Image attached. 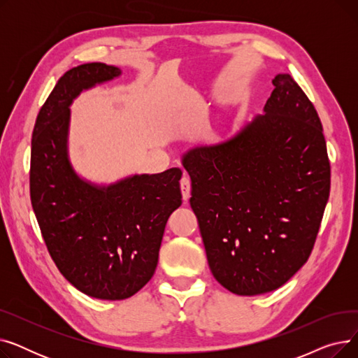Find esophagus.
<instances>
[{"mask_svg": "<svg viewBox=\"0 0 358 358\" xmlns=\"http://www.w3.org/2000/svg\"><path fill=\"white\" fill-rule=\"evenodd\" d=\"M180 189H181V193H182V199L184 200H189L190 199V190H192V182H190V178L189 177H182L181 181H180Z\"/></svg>", "mask_w": 358, "mask_h": 358, "instance_id": "esophagus-1", "label": "esophagus"}]
</instances>
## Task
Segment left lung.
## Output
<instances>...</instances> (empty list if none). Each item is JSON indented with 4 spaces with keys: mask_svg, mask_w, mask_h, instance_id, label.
<instances>
[{
    "mask_svg": "<svg viewBox=\"0 0 358 358\" xmlns=\"http://www.w3.org/2000/svg\"><path fill=\"white\" fill-rule=\"evenodd\" d=\"M273 85L266 115L182 159L209 267L241 296L275 290L302 268L331 189L316 108L289 73Z\"/></svg>",
    "mask_w": 358,
    "mask_h": 358,
    "instance_id": "obj_1",
    "label": "left lung"
}]
</instances>
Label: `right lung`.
<instances>
[{
	"label": "right lung",
	"instance_id": "obj_1",
	"mask_svg": "<svg viewBox=\"0 0 358 358\" xmlns=\"http://www.w3.org/2000/svg\"><path fill=\"white\" fill-rule=\"evenodd\" d=\"M117 75L119 68L100 62L66 71L37 115L30 158V200L53 262L73 287L104 300L134 296L152 278L166 220L181 206L180 168L108 187L73 173L69 104Z\"/></svg>",
	"mask_w": 358,
	"mask_h": 358
}]
</instances>
